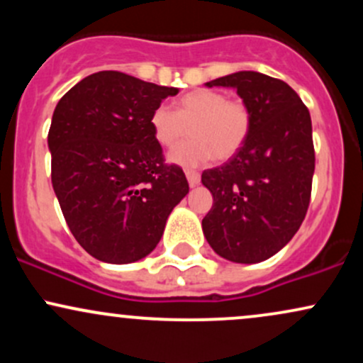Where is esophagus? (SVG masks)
<instances>
[{
  "instance_id": "esophagus-1",
  "label": "esophagus",
  "mask_w": 363,
  "mask_h": 363,
  "mask_svg": "<svg viewBox=\"0 0 363 363\" xmlns=\"http://www.w3.org/2000/svg\"><path fill=\"white\" fill-rule=\"evenodd\" d=\"M186 177L191 187H196L199 184V181H201V176L198 172H194V170H186Z\"/></svg>"
}]
</instances>
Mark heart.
Returning <instances> with one entry per match:
<instances>
[{"label": "heart", "mask_w": 363, "mask_h": 363, "mask_svg": "<svg viewBox=\"0 0 363 363\" xmlns=\"http://www.w3.org/2000/svg\"><path fill=\"white\" fill-rule=\"evenodd\" d=\"M153 138L164 148H174L187 136L191 141L181 145L169 155L172 164L196 167L216 157L227 160L239 152L251 129V114L240 101H227L222 91L199 89L182 95L176 111L158 106L150 116Z\"/></svg>", "instance_id": "heart-1"}]
</instances>
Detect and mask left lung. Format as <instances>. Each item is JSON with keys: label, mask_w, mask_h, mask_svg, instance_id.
I'll list each match as a JSON object with an SVG mask.
<instances>
[{"label": "left lung", "mask_w": 363, "mask_h": 363, "mask_svg": "<svg viewBox=\"0 0 363 363\" xmlns=\"http://www.w3.org/2000/svg\"><path fill=\"white\" fill-rule=\"evenodd\" d=\"M205 85L235 89L251 129L230 160L203 172L213 194L203 234L225 259L261 262L285 247L306 218L315 164L311 114L297 91L268 74L237 72Z\"/></svg>", "instance_id": "8db88e82"}]
</instances>
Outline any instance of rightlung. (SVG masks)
<instances>
[{
	"label": "right lung",
	"mask_w": 363,
	"mask_h": 363,
	"mask_svg": "<svg viewBox=\"0 0 363 363\" xmlns=\"http://www.w3.org/2000/svg\"><path fill=\"white\" fill-rule=\"evenodd\" d=\"M177 91L99 72L66 91L54 109L48 136L54 193L74 239L95 259H143L189 193L182 169L164 164L150 126L153 109Z\"/></svg>",
	"instance_id": "1"
}]
</instances>
